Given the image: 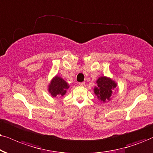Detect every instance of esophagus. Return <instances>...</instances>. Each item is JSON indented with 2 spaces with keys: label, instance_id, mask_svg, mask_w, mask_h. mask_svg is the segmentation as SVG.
Wrapping results in <instances>:
<instances>
[{
  "label": "esophagus",
  "instance_id": "obj_1",
  "mask_svg": "<svg viewBox=\"0 0 153 153\" xmlns=\"http://www.w3.org/2000/svg\"><path fill=\"white\" fill-rule=\"evenodd\" d=\"M78 85L80 86H82V87H84V86H85V83L84 82H79L78 83Z\"/></svg>",
  "mask_w": 153,
  "mask_h": 153
}]
</instances>
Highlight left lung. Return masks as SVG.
<instances>
[{"instance_id":"1","label":"left lung","mask_w":153,"mask_h":153,"mask_svg":"<svg viewBox=\"0 0 153 153\" xmlns=\"http://www.w3.org/2000/svg\"><path fill=\"white\" fill-rule=\"evenodd\" d=\"M97 85L94 88V93L100 102L105 103L111 100L113 90L117 88V83L111 78L100 76L96 81Z\"/></svg>"}]
</instances>
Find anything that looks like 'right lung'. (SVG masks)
Wrapping results in <instances>:
<instances>
[{"label": "right lung", "instance_id": "add662e5", "mask_svg": "<svg viewBox=\"0 0 153 153\" xmlns=\"http://www.w3.org/2000/svg\"><path fill=\"white\" fill-rule=\"evenodd\" d=\"M70 88V85L59 75H55L51 79L48 85V91L53 97L60 96L63 97L66 94L67 90Z\"/></svg>", "mask_w": 153, "mask_h": 153}]
</instances>
